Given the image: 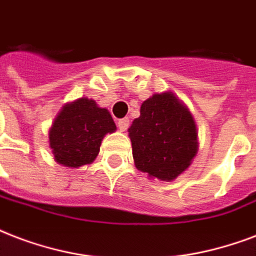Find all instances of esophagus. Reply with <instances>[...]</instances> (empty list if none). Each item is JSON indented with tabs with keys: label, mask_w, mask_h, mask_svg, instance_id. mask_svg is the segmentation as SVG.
Returning a JSON list of instances; mask_svg holds the SVG:
<instances>
[{
	"label": "esophagus",
	"mask_w": 256,
	"mask_h": 256,
	"mask_svg": "<svg viewBox=\"0 0 256 256\" xmlns=\"http://www.w3.org/2000/svg\"><path fill=\"white\" fill-rule=\"evenodd\" d=\"M118 126L120 130H128V126H130V118H120L118 122Z\"/></svg>",
	"instance_id": "esophagus-1"
}]
</instances>
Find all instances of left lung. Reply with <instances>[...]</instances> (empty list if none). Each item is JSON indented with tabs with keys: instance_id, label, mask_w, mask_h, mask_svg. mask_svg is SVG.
Returning <instances> with one entry per match:
<instances>
[{
	"instance_id": "obj_1",
	"label": "left lung",
	"mask_w": 256,
	"mask_h": 256,
	"mask_svg": "<svg viewBox=\"0 0 256 256\" xmlns=\"http://www.w3.org/2000/svg\"><path fill=\"white\" fill-rule=\"evenodd\" d=\"M136 167L171 182L186 171L198 150L196 126L174 93H156L142 104L128 130Z\"/></svg>"
}]
</instances>
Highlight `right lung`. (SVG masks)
<instances>
[{
    "label": "right lung",
    "instance_id": "add662e5",
    "mask_svg": "<svg viewBox=\"0 0 256 256\" xmlns=\"http://www.w3.org/2000/svg\"><path fill=\"white\" fill-rule=\"evenodd\" d=\"M116 130L114 118L93 100L78 98L62 108L49 130V142L57 163L77 168L92 163L101 140Z\"/></svg>",
    "mask_w": 256,
    "mask_h": 256
}]
</instances>
